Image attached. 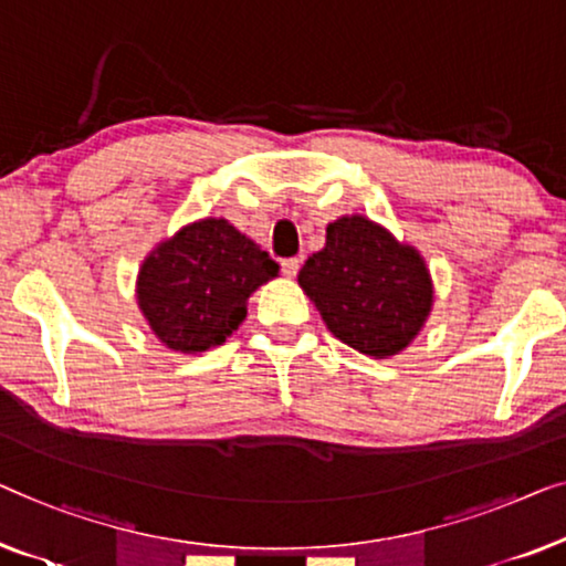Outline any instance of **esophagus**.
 <instances>
[{
    "instance_id": "34e87169",
    "label": "esophagus",
    "mask_w": 566,
    "mask_h": 566,
    "mask_svg": "<svg viewBox=\"0 0 566 566\" xmlns=\"http://www.w3.org/2000/svg\"><path fill=\"white\" fill-rule=\"evenodd\" d=\"M300 272V259H284L282 261V274L284 276H297Z\"/></svg>"
}]
</instances>
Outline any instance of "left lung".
Masks as SVG:
<instances>
[{
  "label": "left lung",
  "instance_id": "8db88e82",
  "mask_svg": "<svg viewBox=\"0 0 566 566\" xmlns=\"http://www.w3.org/2000/svg\"><path fill=\"white\" fill-rule=\"evenodd\" d=\"M297 280L333 336L377 359L402 352L431 313L423 259L361 214L331 222Z\"/></svg>",
  "mask_w": 566,
  "mask_h": 566
}]
</instances>
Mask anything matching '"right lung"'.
Segmentation results:
<instances>
[{
	"label": "right lung",
	"instance_id": "1",
	"mask_svg": "<svg viewBox=\"0 0 566 566\" xmlns=\"http://www.w3.org/2000/svg\"><path fill=\"white\" fill-rule=\"evenodd\" d=\"M276 274L280 264L259 243L226 220L207 218L150 253L138 302L161 344L197 354L226 344L243 323L251 292Z\"/></svg>",
	"mask_w": 566,
	"mask_h": 566
}]
</instances>
